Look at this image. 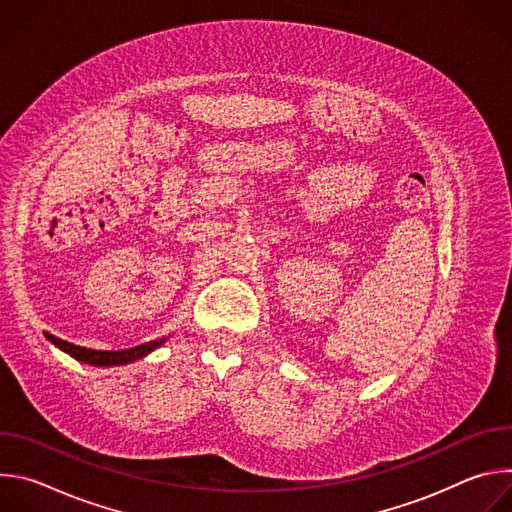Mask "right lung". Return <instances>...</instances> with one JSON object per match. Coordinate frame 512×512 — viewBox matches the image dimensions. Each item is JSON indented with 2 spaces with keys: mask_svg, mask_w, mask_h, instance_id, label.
Instances as JSON below:
<instances>
[{
  "mask_svg": "<svg viewBox=\"0 0 512 512\" xmlns=\"http://www.w3.org/2000/svg\"><path fill=\"white\" fill-rule=\"evenodd\" d=\"M46 338L58 346L60 350H64L66 354H70L72 358H77L85 364H93V367H119V364H129L135 360H141L143 356H148L150 352H154L156 348H160L168 338H158L152 342H145L127 350H93V348H85V346H77L70 344L66 340H60L52 334H46Z\"/></svg>",
  "mask_w": 512,
  "mask_h": 512,
  "instance_id": "add662e5",
  "label": "right lung"
}]
</instances>
